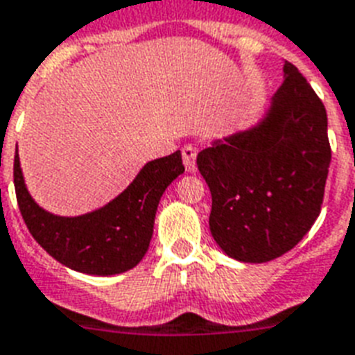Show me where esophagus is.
<instances>
[{
	"instance_id": "1",
	"label": "esophagus",
	"mask_w": 355,
	"mask_h": 355,
	"mask_svg": "<svg viewBox=\"0 0 355 355\" xmlns=\"http://www.w3.org/2000/svg\"><path fill=\"white\" fill-rule=\"evenodd\" d=\"M182 160H184V166H186V169H188L189 173H193L195 171V160H197V149H195L193 145H184Z\"/></svg>"
}]
</instances>
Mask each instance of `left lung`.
Instances as JSON below:
<instances>
[{
  "label": "left lung",
  "instance_id": "obj_1",
  "mask_svg": "<svg viewBox=\"0 0 355 355\" xmlns=\"http://www.w3.org/2000/svg\"><path fill=\"white\" fill-rule=\"evenodd\" d=\"M330 160L324 105L286 60L284 83L261 119L197 155L219 248L243 263L291 250L319 217Z\"/></svg>",
  "mask_w": 355,
  "mask_h": 355
}]
</instances>
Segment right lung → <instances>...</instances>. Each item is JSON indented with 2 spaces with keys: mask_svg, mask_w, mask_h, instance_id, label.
<instances>
[{
  "mask_svg": "<svg viewBox=\"0 0 355 355\" xmlns=\"http://www.w3.org/2000/svg\"><path fill=\"white\" fill-rule=\"evenodd\" d=\"M184 173L180 150L147 162L127 189L108 205L83 216L44 210L25 186L14 156V188L31 236L49 256L85 275L112 276L132 269L149 248L156 210L169 184Z\"/></svg>",
  "mask_w": 355,
  "mask_h": 355,
  "instance_id": "obj_1",
  "label": "right lung"
}]
</instances>
